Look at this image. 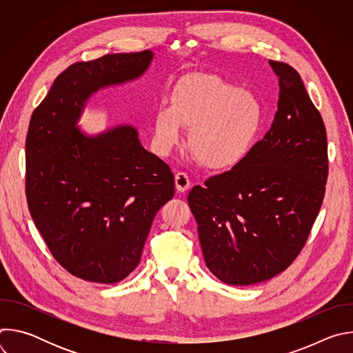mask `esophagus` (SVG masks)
<instances>
[{
	"instance_id": "1",
	"label": "esophagus",
	"mask_w": 353,
	"mask_h": 353,
	"mask_svg": "<svg viewBox=\"0 0 353 353\" xmlns=\"http://www.w3.org/2000/svg\"><path fill=\"white\" fill-rule=\"evenodd\" d=\"M174 181H176V190L179 192H184L190 188V177L184 172H179L174 177Z\"/></svg>"
}]
</instances>
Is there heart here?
<instances>
[{"instance_id":"b5f03b06","label":"heart","mask_w":353,"mask_h":353,"mask_svg":"<svg viewBox=\"0 0 353 353\" xmlns=\"http://www.w3.org/2000/svg\"><path fill=\"white\" fill-rule=\"evenodd\" d=\"M257 96L212 74H190L173 88L170 102L154 114V139L161 152L179 143L190 127L188 149L194 159L212 170L229 169L250 152L263 125Z\"/></svg>"}]
</instances>
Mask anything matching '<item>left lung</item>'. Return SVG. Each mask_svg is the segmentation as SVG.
<instances>
[{
	"label": "left lung",
	"instance_id": "left-lung-1",
	"mask_svg": "<svg viewBox=\"0 0 353 353\" xmlns=\"http://www.w3.org/2000/svg\"><path fill=\"white\" fill-rule=\"evenodd\" d=\"M279 79L270 131L230 170L188 194L210 271L229 285L264 282L305 247L328 177L327 132L294 68L270 60Z\"/></svg>",
	"mask_w": 353,
	"mask_h": 353
}]
</instances>
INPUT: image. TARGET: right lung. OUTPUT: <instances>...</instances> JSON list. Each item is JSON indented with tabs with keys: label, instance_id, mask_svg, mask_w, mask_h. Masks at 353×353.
<instances>
[{
	"label": "right lung",
	"instance_id": "add662e5",
	"mask_svg": "<svg viewBox=\"0 0 353 353\" xmlns=\"http://www.w3.org/2000/svg\"><path fill=\"white\" fill-rule=\"evenodd\" d=\"M152 52L108 54L63 71L34 109L26 137V198L50 253L74 276L116 283L139 264L174 176L131 125L96 137L77 123L100 88L141 77Z\"/></svg>",
	"mask_w": 353,
	"mask_h": 353
}]
</instances>
